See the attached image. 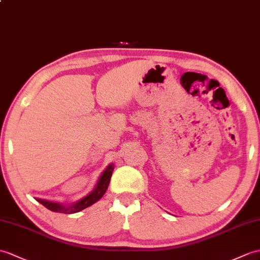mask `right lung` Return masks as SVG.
Instances as JSON below:
<instances>
[{"mask_svg": "<svg viewBox=\"0 0 260 260\" xmlns=\"http://www.w3.org/2000/svg\"><path fill=\"white\" fill-rule=\"evenodd\" d=\"M113 171H114V164H110L101 175V177L99 179L98 184H96L94 190L92 192H89L87 196L82 198L81 201H78L72 205H69V206H65V205L61 203H54V202L45 201V199H41V198H35V199L43 205V206H45L47 209L52 210V212L65 213V214L78 213L81 212V210L87 208L88 206H90V205H93L94 203L100 201V199L103 197V195L105 194L107 187L110 185V180L112 177Z\"/></svg>", "mask_w": 260, "mask_h": 260, "instance_id": "1", "label": "right lung"}]
</instances>
